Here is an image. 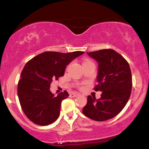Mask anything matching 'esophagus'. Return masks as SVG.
I'll list each match as a JSON object with an SVG mask.
<instances>
[{"instance_id": "1", "label": "esophagus", "mask_w": 149, "mask_h": 149, "mask_svg": "<svg viewBox=\"0 0 149 149\" xmlns=\"http://www.w3.org/2000/svg\"><path fill=\"white\" fill-rule=\"evenodd\" d=\"M79 95V94L77 93V92H73V93H71L70 94V97H76L77 96H78Z\"/></svg>"}]
</instances>
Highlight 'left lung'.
<instances>
[{
  "instance_id": "left-lung-1",
  "label": "left lung",
  "mask_w": 149,
  "mask_h": 149,
  "mask_svg": "<svg viewBox=\"0 0 149 149\" xmlns=\"http://www.w3.org/2000/svg\"><path fill=\"white\" fill-rule=\"evenodd\" d=\"M88 54L98 62L97 85L94 90L102 93L99 100L89 95L83 113L94 120L105 121L117 116L129 100L132 87L131 70L127 61L113 49Z\"/></svg>"
}]
</instances>
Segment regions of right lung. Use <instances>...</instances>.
Here are the masks:
<instances>
[{
    "label": "right lung",
    "mask_w": 149,
    "mask_h": 149,
    "mask_svg": "<svg viewBox=\"0 0 149 149\" xmlns=\"http://www.w3.org/2000/svg\"><path fill=\"white\" fill-rule=\"evenodd\" d=\"M84 52H45L32 58L21 73L17 94L26 117L38 125L54 123L60 114L61 103L69 97L66 91L54 97L49 90L53 80L63 76L66 66Z\"/></svg>",
    "instance_id": "right-lung-1"
}]
</instances>
